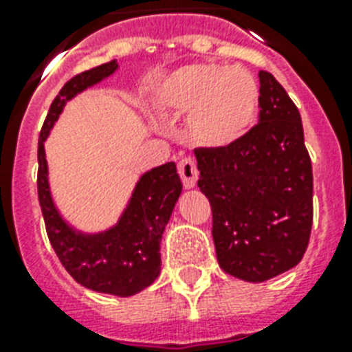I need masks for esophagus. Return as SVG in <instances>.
<instances>
[{"label": "esophagus", "instance_id": "obj_1", "mask_svg": "<svg viewBox=\"0 0 352 352\" xmlns=\"http://www.w3.org/2000/svg\"><path fill=\"white\" fill-rule=\"evenodd\" d=\"M179 175H181L184 188L195 186V182H197L199 177L197 162H195L192 157H184V159H181V162H179Z\"/></svg>", "mask_w": 352, "mask_h": 352}]
</instances>
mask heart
Segmentation results:
<instances>
[{
  "label": "heart",
  "mask_w": 352,
  "mask_h": 352,
  "mask_svg": "<svg viewBox=\"0 0 352 352\" xmlns=\"http://www.w3.org/2000/svg\"><path fill=\"white\" fill-rule=\"evenodd\" d=\"M259 91L245 67L190 63L155 84L151 104L160 113H188L190 131L206 146H228L243 135L257 111Z\"/></svg>",
  "instance_id": "heart-1"
}]
</instances>
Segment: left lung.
I'll return each mask as SVG.
<instances>
[{
  "mask_svg": "<svg viewBox=\"0 0 352 352\" xmlns=\"http://www.w3.org/2000/svg\"><path fill=\"white\" fill-rule=\"evenodd\" d=\"M259 120L221 148H197L219 267L261 283L296 267L312 228V164L298 107L259 71Z\"/></svg>",
  "mask_w": 352,
  "mask_h": 352,
  "instance_id": "1",
  "label": "left lung"
}]
</instances>
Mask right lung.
I'll return each mask as SVG.
<instances>
[{"mask_svg":"<svg viewBox=\"0 0 352 352\" xmlns=\"http://www.w3.org/2000/svg\"><path fill=\"white\" fill-rule=\"evenodd\" d=\"M117 67V60H111L76 74L52 100L38 140V199L49 241L74 281L85 289L126 298L149 287L160 274V239L182 192L175 162L140 177L117 226L102 234H82L60 217L52 203L43 148L65 102L107 78Z\"/></svg>","mask_w":352,"mask_h":352,"instance_id":"add662e5","label":"right lung"}]
</instances>
